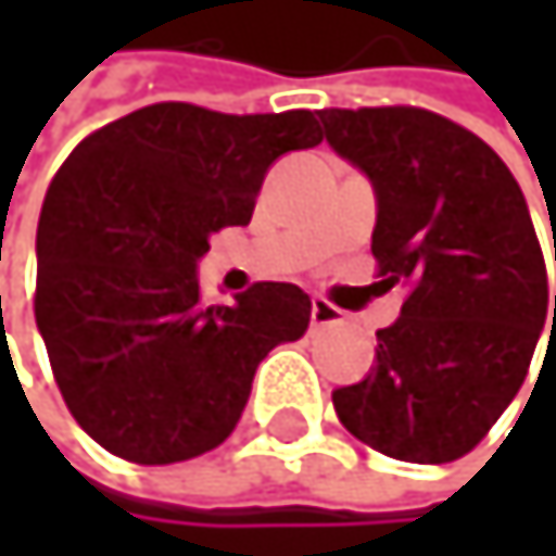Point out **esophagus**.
<instances>
[{"label": "esophagus", "mask_w": 556, "mask_h": 556, "mask_svg": "<svg viewBox=\"0 0 556 556\" xmlns=\"http://www.w3.org/2000/svg\"><path fill=\"white\" fill-rule=\"evenodd\" d=\"M340 319H343V309H337L324 296H313V303H309V324L313 327H333V324H340Z\"/></svg>", "instance_id": "1"}]
</instances>
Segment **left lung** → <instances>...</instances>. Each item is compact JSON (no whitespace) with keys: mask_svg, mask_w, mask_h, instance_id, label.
<instances>
[{"mask_svg":"<svg viewBox=\"0 0 556 556\" xmlns=\"http://www.w3.org/2000/svg\"><path fill=\"white\" fill-rule=\"evenodd\" d=\"M319 123L374 186L380 287H407L370 374L333 390L337 417L393 460H457L510 407L551 316L527 200L494 149L437 113L319 110Z\"/></svg>","mask_w":556,"mask_h":556,"instance_id":"obj_1","label":"left lung"}]
</instances>
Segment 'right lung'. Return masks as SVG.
Returning a JSON list of instances; mask_svg holds the SVG:
<instances>
[{"mask_svg":"<svg viewBox=\"0 0 556 556\" xmlns=\"http://www.w3.org/2000/svg\"><path fill=\"white\" fill-rule=\"evenodd\" d=\"M309 110L226 116L156 102L86 136L36 232V327L76 424L110 454L176 464L240 424L260 359L309 327V296L256 283L200 300V260L247 226L266 169L313 149Z\"/></svg>","mask_w":556,"mask_h":556,"instance_id":"add662e5","label":"right lung"}]
</instances>
